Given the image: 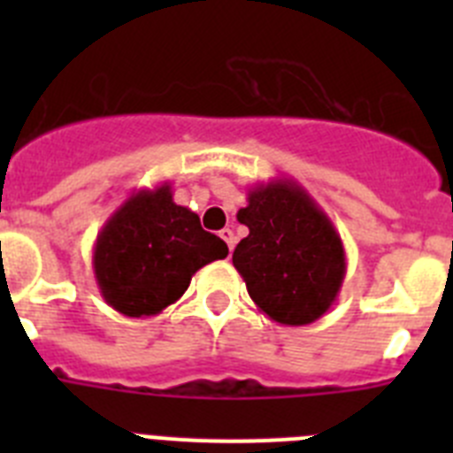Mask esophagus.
Here are the masks:
<instances>
[{"instance_id": "esophagus-1", "label": "esophagus", "mask_w": 453, "mask_h": 453, "mask_svg": "<svg viewBox=\"0 0 453 453\" xmlns=\"http://www.w3.org/2000/svg\"><path fill=\"white\" fill-rule=\"evenodd\" d=\"M219 238H222L224 242H226V245H229V251H234V247H235L234 231H231V229H222V231H219Z\"/></svg>"}]
</instances>
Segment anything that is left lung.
Wrapping results in <instances>:
<instances>
[{"label": "left lung", "instance_id": "8db88e82", "mask_svg": "<svg viewBox=\"0 0 453 453\" xmlns=\"http://www.w3.org/2000/svg\"><path fill=\"white\" fill-rule=\"evenodd\" d=\"M238 222L250 235L234 251V267L263 315L303 326L335 303L347 274L345 245L329 215L297 181L272 179L247 192Z\"/></svg>", "mask_w": 453, "mask_h": 453}]
</instances>
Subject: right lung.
<instances>
[{
  "instance_id": "1",
  "label": "right lung",
  "mask_w": 453,
  "mask_h": 453,
  "mask_svg": "<svg viewBox=\"0 0 453 453\" xmlns=\"http://www.w3.org/2000/svg\"><path fill=\"white\" fill-rule=\"evenodd\" d=\"M229 247L199 215L172 199V183L140 188L115 211L92 247L104 302L127 318H151L181 299L195 272L226 258Z\"/></svg>"
}]
</instances>
